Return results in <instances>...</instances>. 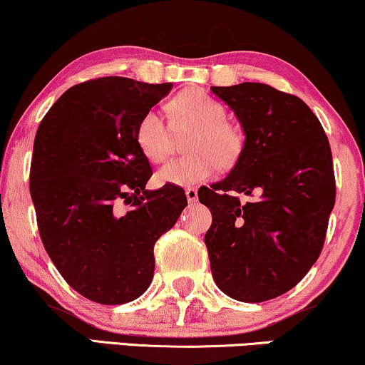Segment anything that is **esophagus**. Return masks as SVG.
<instances>
[{
  "label": "esophagus",
  "instance_id": "esophagus-1",
  "mask_svg": "<svg viewBox=\"0 0 365 365\" xmlns=\"http://www.w3.org/2000/svg\"><path fill=\"white\" fill-rule=\"evenodd\" d=\"M186 197L189 202H196L197 201V191L196 187H187L186 189Z\"/></svg>",
  "mask_w": 365,
  "mask_h": 365
}]
</instances>
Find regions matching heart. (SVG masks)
<instances>
[{
  "label": "heart",
  "mask_w": 365,
  "mask_h": 365,
  "mask_svg": "<svg viewBox=\"0 0 365 365\" xmlns=\"http://www.w3.org/2000/svg\"><path fill=\"white\" fill-rule=\"evenodd\" d=\"M169 122L158 110H148L135 125V144L150 163H163L176 145V135L187 134V155L164 164L155 173L158 184L194 186L206 182L217 169L230 171L245 153V132L226 117V107L200 88H187L168 102Z\"/></svg>",
  "instance_id": "1"
}]
</instances>
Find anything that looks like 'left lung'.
<instances>
[{
  "label": "left lung",
  "mask_w": 365,
  "mask_h": 365,
  "mask_svg": "<svg viewBox=\"0 0 365 365\" xmlns=\"http://www.w3.org/2000/svg\"><path fill=\"white\" fill-rule=\"evenodd\" d=\"M211 90L235 110L246 144L223 181L197 191L212 216L205 243L220 290L258 304L292 290L320 257L335 205L332 150L297 96L253 82Z\"/></svg>",
  "instance_id": "obj_1"
}]
</instances>
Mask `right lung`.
<instances>
[{
    "mask_svg": "<svg viewBox=\"0 0 365 365\" xmlns=\"http://www.w3.org/2000/svg\"><path fill=\"white\" fill-rule=\"evenodd\" d=\"M173 83L102 77L70 87L38 125L30 194L41 243L88 300L120 305L148 290L154 245L187 206L184 189L148 191L135 125Z\"/></svg>",
    "mask_w": 365,
    "mask_h": 365,
    "instance_id": "1",
    "label": "right lung"
}]
</instances>
